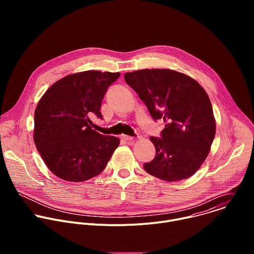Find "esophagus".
<instances>
[{"label":"esophagus","mask_w":254,"mask_h":254,"mask_svg":"<svg viewBox=\"0 0 254 254\" xmlns=\"http://www.w3.org/2000/svg\"><path fill=\"white\" fill-rule=\"evenodd\" d=\"M123 139H125V140H127V141H128V140H132L133 139V136H130V135H127V134H122V136H121Z\"/></svg>","instance_id":"obj_1"}]
</instances>
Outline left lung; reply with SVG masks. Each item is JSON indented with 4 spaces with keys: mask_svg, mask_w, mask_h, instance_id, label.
<instances>
[{
    "mask_svg": "<svg viewBox=\"0 0 254 254\" xmlns=\"http://www.w3.org/2000/svg\"><path fill=\"white\" fill-rule=\"evenodd\" d=\"M126 82L162 120L160 137L151 136L156 157L143 169L168 182L191 177L207 158L216 125L211 101L193 78L170 69H142L125 74Z\"/></svg>",
    "mask_w": 254,
    "mask_h": 254,
    "instance_id": "left-lung-1",
    "label": "left lung"
}]
</instances>
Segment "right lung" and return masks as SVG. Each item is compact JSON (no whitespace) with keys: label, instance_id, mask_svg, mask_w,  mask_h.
Returning a JSON list of instances; mask_svg holds the SVG:
<instances>
[{"label":"right lung","instance_id":"1","mask_svg":"<svg viewBox=\"0 0 254 254\" xmlns=\"http://www.w3.org/2000/svg\"><path fill=\"white\" fill-rule=\"evenodd\" d=\"M120 72L88 70L63 77L44 93L35 111L34 141L49 170L69 182L100 174L120 139L90 127L92 114L102 119L103 96Z\"/></svg>","mask_w":254,"mask_h":254}]
</instances>
